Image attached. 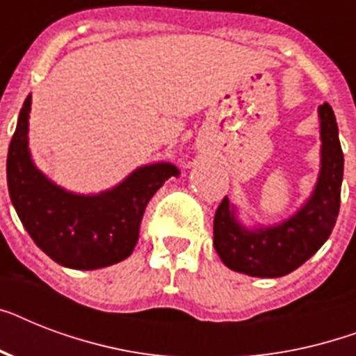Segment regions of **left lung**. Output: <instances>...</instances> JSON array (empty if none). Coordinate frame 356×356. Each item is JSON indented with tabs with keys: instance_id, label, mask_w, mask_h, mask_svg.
Wrapping results in <instances>:
<instances>
[{
	"instance_id": "left-lung-1",
	"label": "left lung",
	"mask_w": 356,
	"mask_h": 356,
	"mask_svg": "<svg viewBox=\"0 0 356 356\" xmlns=\"http://www.w3.org/2000/svg\"><path fill=\"white\" fill-rule=\"evenodd\" d=\"M321 172L309 203L288 222L271 229L245 231L234 220L233 207L223 197L214 214V249L227 268L251 277H282L298 270L331 236L343 177V153L332 107L323 103Z\"/></svg>"
}]
</instances>
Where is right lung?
<instances>
[{"label":"right lung","instance_id":"right-lung-1","mask_svg":"<svg viewBox=\"0 0 356 356\" xmlns=\"http://www.w3.org/2000/svg\"><path fill=\"white\" fill-rule=\"evenodd\" d=\"M29 108L27 96L7 155L8 195L25 231L49 259L74 270H97L127 259L138 242L145 207L179 170L172 164H151L105 194L85 197L64 192L31 162Z\"/></svg>","mask_w":356,"mask_h":356}]
</instances>
